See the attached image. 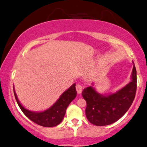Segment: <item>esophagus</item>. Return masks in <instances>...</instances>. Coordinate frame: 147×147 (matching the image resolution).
Instances as JSON below:
<instances>
[{
	"mask_svg": "<svg viewBox=\"0 0 147 147\" xmlns=\"http://www.w3.org/2000/svg\"><path fill=\"white\" fill-rule=\"evenodd\" d=\"M76 87L77 92H78V94H81V92H82V91H83V86H82V85L80 84V83H78V84L76 85Z\"/></svg>",
	"mask_w": 147,
	"mask_h": 147,
	"instance_id": "esophagus-1",
	"label": "esophagus"
}]
</instances>
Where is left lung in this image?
I'll return each mask as SVG.
<instances>
[{
	"instance_id": "left-lung-1",
	"label": "left lung",
	"mask_w": 147,
	"mask_h": 147,
	"mask_svg": "<svg viewBox=\"0 0 147 147\" xmlns=\"http://www.w3.org/2000/svg\"><path fill=\"white\" fill-rule=\"evenodd\" d=\"M136 90L137 71L135 65L131 82L115 93L104 96L98 93L92 86L85 88L82 91V96L87 102L85 114L87 119L92 124L98 126L116 122L132 105Z\"/></svg>"
}]
</instances>
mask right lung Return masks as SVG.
Masks as SVG:
<instances>
[{
	"label": "right lung",
	"mask_w": 147,
	"mask_h": 147,
	"mask_svg": "<svg viewBox=\"0 0 147 147\" xmlns=\"http://www.w3.org/2000/svg\"><path fill=\"white\" fill-rule=\"evenodd\" d=\"M13 92L18 105L24 114L34 123L46 127H55L62 122L67 107L76 98L77 94L76 84L74 83L68 89L61 94L58 100L49 109L43 112H36L26 109L19 102L14 90Z\"/></svg>",
	"instance_id": "add662e5"
}]
</instances>
